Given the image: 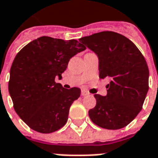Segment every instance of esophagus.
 I'll use <instances>...</instances> for the list:
<instances>
[{
	"mask_svg": "<svg viewBox=\"0 0 158 158\" xmlns=\"http://www.w3.org/2000/svg\"><path fill=\"white\" fill-rule=\"evenodd\" d=\"M81 95L82 96H88L89 95V93L86 92L85 90H81Z\"/></svg>",
	"mask_w": 158,
	"mask_h": 158,
	"instance_id": "esophagus-1",
	"label": "esophagus"
}]
</instances>
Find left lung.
<instances>
[{"instance_id": "left-lung-1", "label": "left lung", "mask_w": 158, "mask_h": 158, "mask_svg": "<svg viewBox=\"0 0 158 158\" xmlns=\"http://www.w3.org/2000/svg\"><path fill=\"white\" fill-rule=\"evenodd\" d=\"M79 41L97 55L100 78L110 79L107 95L94 96L96 105L89 110L90 119L104 129H122L138 115L146 98V60L131 40L118 33L103 31Z\"/></svg>"}]
</instances>
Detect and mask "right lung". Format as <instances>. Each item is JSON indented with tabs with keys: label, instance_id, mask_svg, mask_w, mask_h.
<instances>
[{
	"label": "right lung",
	"instance_id": "add662e5",
	"mask_svg": "<svg viewBox=\"0 0 158 158\" xmlns=\"http://www.w3.org/2000/svg\"><path fill=\"white\" fill-rule=\"evenodd\" d=\"M85 48L76 40L43 36L17 53L8 88L15 110L29 128L49 134L65 125L70 106L79 98L81 90L65 89L55 78L61 79L69 60Z\"/></svg>",
	"mask_w": 158,
	"mask_h": 158
}]
</instances>
